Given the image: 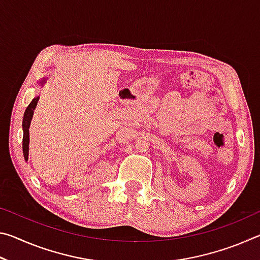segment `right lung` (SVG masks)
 Instances as JSON below:
<instances>
[{
	"mask_svg": "<svg viewBox=\"0 0 260 260\" xmlns=\"http://www.w3.org/2000/svg\"><path fill=\"white\" fill-rule=\"evenodd\" d=\"M46 80H42L41 81V85ZM38 101L39 98L34 99L32 102L29 103V105L26 109V111L24 113V119H23V129H24V136H23V152H24V157H25V160L28 159V143H29V124H30V120H32V117H33V112H34V109L37 107L38 104Z\"/></svg>",
	"mask_w": 260,
	"mask_h": 260,
	"instance_id": "obj_1",
	"label": "right lung"
}]
</instances>
